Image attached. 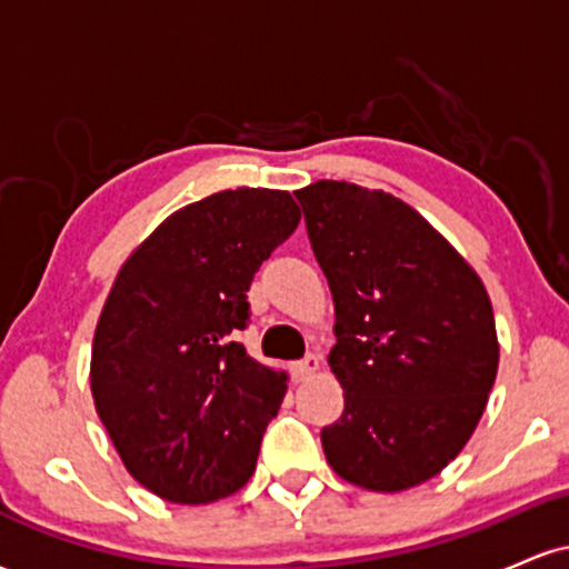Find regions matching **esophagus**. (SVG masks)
I'll return each mask as SVG.
<instances>
[{"mask_svg":"<svg viewBox=\"0 0 569 569\" xmlns=\"http://www.w3.org/2000/svg\"><path fill=\"white\" fill-rule=\"evenodd\" d=\"M318 369H321V358L310 352V356H305L302 361L293 363V377H297V380H307V377L316 375Z\"/></svg>","mask_w":569,"mask_h":569,"instance_id":"1","label":"esophagus"}]
</instances>
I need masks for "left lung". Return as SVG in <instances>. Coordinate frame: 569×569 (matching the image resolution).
<instances>
[{
	"label": "left lung",
	"instance_id": "1",
	"mask_svg": "<svg viewBox=\"0 0 569 569\" xmlns=\"http://www.w3.org/2000/svg\"><path fill=\"white\" fill-rule=\"evenodd\" d=\"M335 299L329 367L345 411L321 430L337 476L401 492L441 473L485 415L500 345L476 270L415 208L382 189H297Z\"/></svg>",
	"mask_w": 569,
	"mask_h": 569
}]
</instances>
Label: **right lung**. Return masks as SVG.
Here are the masks:
<instances>
[{
    "mask_svg": "<svg viewBox=\"0 0 569 569\" xmlns=\"http://www.w3.org/2000/svg\"><path fill=\"white\" fill-rule=\"evenodd\" d=\"M299 219L283 189H224L171 213L117 272L90 390L122 466L162 500L230 498L257 468L289 377L232 337L253 276Z\"/></svg>",
    "mask_w": 569,
    "mask_h": 569,
    "instance_id": "1",
    "label": "right lung"
}]
</instances>
